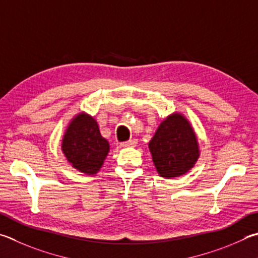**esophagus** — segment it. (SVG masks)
I'll return each mask as SVG.
<instances>
[{
    "label": "esophagus",
    "mask_w": 258,
    "mask_h": 258,
    "mask_svg": "<svg viewBox=\"0 0 258 258\" xmlns=\"http://www.w3.org/2000/svg\"><path fill=\"white\" fill-rule=\"evenodd\" d=\"M137 144H138V140H135V139H132V140H130V141H126V142L120 143L121 147H124V148L135 147V145H137Z\"/></svg>",
    "instance_id": "esophagus-1"
}]
</instances>
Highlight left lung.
Segmentation results:
<instances>
[{"instance_id": "8db88e82", "label": "left lung", "mask_w": 258, "mask_h": 258, "mask_svg": "<svg viewBox=\"0 0 258 258\" xmlns=\"http://www.w3.org/2000/svg\"><path fill=\"white\" fill-rule=\"evenodd\" d=\"M149 148L158 174L165 178L186 174L199 158L194 131L179 114L170 115L159 125Z\"/></svg>"}]
</instances>
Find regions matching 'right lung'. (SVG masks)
<instances>
[{
  "mask_svg": "<svg viewBox=\"0 0 258 258\" xmlns=\"http://www.w3.org/2000/svg\"><path fill=\"white\" fill-rule=\"evenodd\" d=\"M63 153L74 168L88 175L100 169L109 151V144L101 137L97 121L80 114L65 132L62 143Z\"/></svg>",
  "mask_w": 258,
  "mask_h": 258,
  "instance_id": "obj_1",
  "label": "right lung"
}]
</instances>
